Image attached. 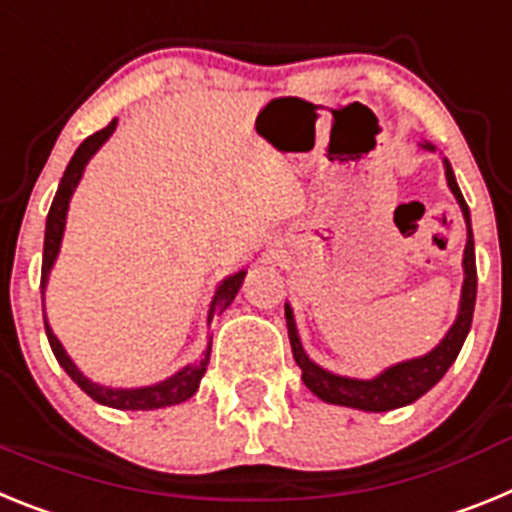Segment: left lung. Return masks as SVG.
I'll return each mask as SVG.
<instances>
[{
	"instance_id": "obj_1",
	"label": "left lung",
	"mask_w": 512,
	"mask_h": 512,
	"mask_svg": "<svg viewBox=\"0 0 512 512\" xmlns=\"http://www.w3.org/2000/svg\"><path fill=\"white\" fill-rule=\"evenodd\" d=\"M425 151H435L430 141H420ZM443 159V170H446L448 190L453 193L456 203H459L461 213L466 221V247H464V283H461V299H459V314L443 335V340L428 350L425 355L417 358H407L402 363L384 368L376 373L373 379H353V376H340L319 363H314L306 355L304 345H301L299 327L293 319L291 304H286V324H288V340H291L293 361L301 368V379H304L306 389L327 404H340V407H353V410L363 412H389L412 404L420 399L422 394H428L438 381L446 376L448 368L453 366L456 355H459L461 345H464L466 335L471 330V317H474V301H477V262H474V234H471V213L466 206L464 195L459 190V182L451 170V162Z\"/></svg>"
}]
</instances>
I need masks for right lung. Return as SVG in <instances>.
Masks as SVG:
<instances>
[{"mask_svg": "<svg viewBox=\"0 0 512 512\" xmlns=\"http://www.w3.org/2000/svg\"><path fill=\"white\" fill-rule=\"evenodd\" d=\"M115 128H118V121L113 118V121L102 128V131L92 133L90 139H84L82 144H79V149L74 151L71 162L66 164V172L59 182V190H56V195H53L51 211H48V219H46V239H43V270H41V293L43 296H46L48 275H51L53 265H56V257H59V250H61V239H64L66 213H69L71 195H74L79 180H82L87 162H90V159L97 154V149H100V146L105 144L110 136H113ZM244 275H247V270H237V273L226 275L224 281L216 286L211 306H208V324L213 322V317H216V314H221L224 309H229L231 301L237 299ZM43 324H46V335H48V342H51L53 355H56L59 366L69 373L71 381H74V384H77L79 389L87 394V397H92L95 402L105 404V407H113V410H159V407H172V404L185 402V399H190L195 391H198L203 373H206V368H208V361H211V342H208V348L203 350V355L198 358V361L188 363L185 368H180L177 373H172L170 379L157 381V384H151V386H136V389H123V386H102V384H97V381H92L90 376H84V373L79 371L77 363L71 361V355L66 353L59 337L53 335L46 314H43Z\"/></svg>", "mask_w": 512, "mask_h": 512, "instance_id": "obj_1", "label": "right lung"}]
</instances>
